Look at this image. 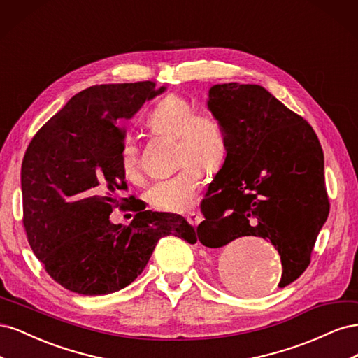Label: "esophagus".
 I'll list each match as a JSON object with an SVG mask.
<instances>
[{
  "instance_id": "34e87169",
  "label": "esophagus",
  "mask_w": 358,
  "mask_h": 358,
  "mask_svg": "<svg viewBox=\"0 0 358 358\" xmlns=\"http://www.w3.org/2000/svg\"><path fill=\"white\" fill-rule=\"evenodd\" d=\"M187 221H188L191 225L197 227V225L203 221V216H201V213H199V212H189V213L187 215Z\"/></svg>"
}]
</instances>
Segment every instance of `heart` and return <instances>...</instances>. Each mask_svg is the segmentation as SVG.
I'll list each match as a JSON object with an SVG mask.
<instances>
[{"mask_svg": "<svg viewBox=\"0 0 358 358\" xmlns=\"http://www.w3.org/2000/svg\"><path fill=\"white\" fill-rule=\"evenodd\" d=\"M146 124L154 134L176 137V162L180 166L175 175L157 180L148 189L146 201L159 212H185L192 208L203 185L204 167L220 169L225 161L229 150L225 129L213 113L197 112L196 104L179 94L155 103ZM119 161L128 180H140V150L133 138L124 140Z\"/></svg>", "mask_w": 358, "mask_h": 358, "instance_id": "b5f03b06", "label": "heart"}]
</instances>
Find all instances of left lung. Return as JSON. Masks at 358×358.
<instances>
[{
    "label": "left lung",
    "mask_w": 358,
    "mask_h": 358,
    "mask_svg": "<svg viewBox=\"0 0 358 358\" xmlns=\"http://www.w3.org/2000/svg\"><path fill=\"white\" fill-rule=\"evenodd\" d=\"M208 107L225 129L229 150L203 200L199 241L221 248L243 236L267 239L280 255L284 288L309 266L330 210L320 140L259 85H213ZM242 285L262 291L251 280Z\"/></svg>",
    "instance_id": "1"
}]
</instances>
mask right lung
Wrapping results in <instances>:
<instances>
[{"label": "right lung", "instance_id": "obj_1", "mask_svg": "<svg viewBox=\"0 0 358 358\" xmlns=\"http://www.w3.org/2000/svg\"><path fill=\"white\" fill-rule=\"evenodd\" d=\"M164 91L149 80L91 86L32 137L20 170L24 227L32 252L64 288L110 294L143 272L161 237L197 242V231L180 215L131 203L137 213L129 225L109 218L121 201L133 200L117 197L127 189L119 121Z\"/></svg>", "mask_w": 358, "mask_h": 358}]
</instances>
